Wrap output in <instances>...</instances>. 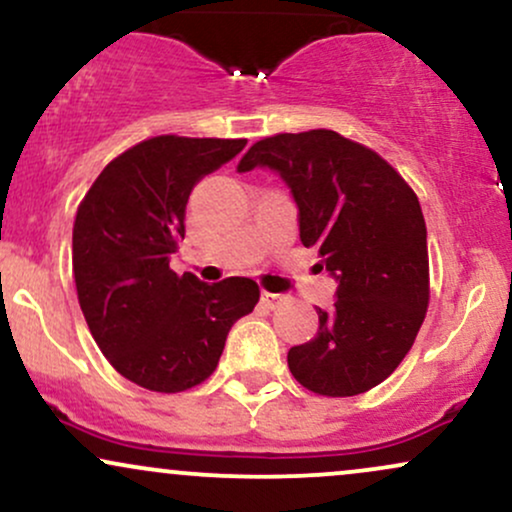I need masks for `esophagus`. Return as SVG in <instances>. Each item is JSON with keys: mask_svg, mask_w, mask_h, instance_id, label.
Segmentation results:
<instances>
[{"mask_svg": "<svg viewBox=\"0 0 512 512\" xmlns=\"http://www.w3.org/2000/svg\"><path fill=\"white\" fill-rule=\"evenodd\" d=\"M260 301L267 305V308H272V310H276L279 308L281 303L286 301V296H279V293H269V291H262V296H260Z\"/></svg>", "mask_w": 512, "mask_h": 512, "instance_id": "esophagus-1", "label": "esophagus"}]
</instances>
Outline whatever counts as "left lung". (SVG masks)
<instances>
[{"label":"left lung","mask_w":512,"mask_h":512,"mask_svg":"<svg viewBox=\"0 0 512 512\" xmlns=\"http://www.w3.org/2000/svg\"><path fill=\"white\" fill-rule=\"evenodd\" d=\"M269 168L291 187L305 248L337 279L315 339L289 351L293 378L315 395L354 397L409 354L428 308L426 221L419 197L385 158L332 129L274 134L238 170Z\"/></svg>","instance_id":"8db88e82"}]
</instances>
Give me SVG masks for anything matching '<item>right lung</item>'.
<instances>
[{
    "mask_svg": "<svg viewBox=\"0 0 512 512\" xmlns=\"http://www.w3.org/2000/svg\"><path fill=\"white\" fill-rule=\"evenodd\" d=\"M245 144L146 139L103 168L76 211L72 264L81 313L110 366L146 390L204 383L233 322L260 301V286L245 276L204 284L170 269L192 187Z\"/></svg>",
    "mask_w": 512,
    "mask_h": 512,
    "instance_id": "1",
    "label": "right lung"
}]
</instances>
